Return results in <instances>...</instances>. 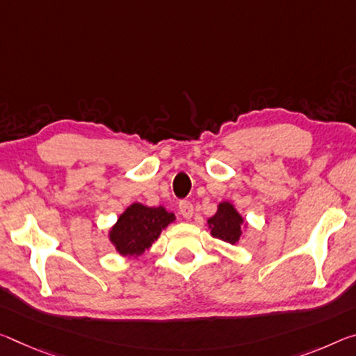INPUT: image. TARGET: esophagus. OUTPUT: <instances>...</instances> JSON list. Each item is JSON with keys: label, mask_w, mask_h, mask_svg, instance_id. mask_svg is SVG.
<instances>
[{"label": "esophagus", "mask_w": 356, "mask_h": 356, "mask_svg": "<svg viewBox=\"0 0 356 356\" xmlns=\"http://www.w3.org/2000/svg\"><path fill=\"white\" fill-rule=\"evenodd\" d=\"M179 212L185 220H190L193 217V204L190 201H180L179 202Z\"/></svg>", "instance_id": "esophagus-1"}]
</instances>
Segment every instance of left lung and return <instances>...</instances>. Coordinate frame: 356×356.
Listing matches in <instances>:
<instances>
[{
  "instance_id": "obj_1",
  "label": "left lung",
  "mask_w": 356,
  "mask_h": 356,
  "mask_svg": "<svg viewBox=\"0 0 356 356\" xmlns=\"http://www.w3.org/2000/svg\"><path fill=\"white\" fill-rule=\"evenodd\" d=\"M207 227L216 239L236 245L244 238V231L249 227L245 218L231 201H222L217 204V212L207 218Z\"/></svg>"
}]
</instances>
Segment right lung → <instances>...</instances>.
<instances>
[{
    "instance_id": "add662e5",
    "label": "right lung",
    "mask_w": 356,
    "mask_h": 356,
    "mask_svg": "<svg viewBox=\"0 0 356 356\" xmlns=\"http://www.w3.org/2000/svg\"><path fill=\"white\" fill-rule=\"evenodd\" d=\"M174 220V212H169L165 206L150 207L133 202L118 216L117 222L109 228L107 238L118 255L136 259L150 249L161 231Z\"/></svg>"
}]
</instances>
